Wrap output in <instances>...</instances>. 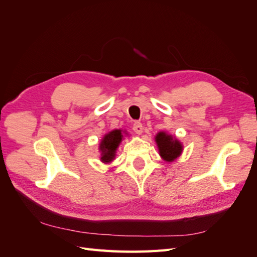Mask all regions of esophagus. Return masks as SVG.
<instances>
[{"label": "esophagus", "instance_id": "obj_1", "mask_svg": "<svg viewBox=\"0 0 257 257\" xmlns=\"http://www.w3.org/2000/svg\"><path fill=\"white\" fill-rule=\"evenodd\" d=\"M143 124L141 122H135L133 125V131L136 134H142L143 133Z\"/></svg>", "mask_w": 257, "mask_h": 257}]
</instances>
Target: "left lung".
Here are the masks:
<instances>
[{
	"mask_svg": "<svg viewBox=\"0 0 257 257\" xmlns=\"http://www.w3.org/2000/svg\"><path fill=\"white\" fill-rule=\"evenodd\" d=\"M154 139L158 146L160 157L165 162L172 163L181 155L183 146L176 136L168 134L165 131H162L155 135Z\"/></svg>",
	"mask_w": 257,
	"mask_h": 257,
	"instance_id": "obj_1",
	"label": "left lung"
}]
</instances>
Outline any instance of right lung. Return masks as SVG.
I'll use <instances>...</instances> for the list:
<instances>
[{
	"mask_svg": "<svg viewBox=\"0 0 257 257\" xmlns=\"http://www.w3.org/2000/svg\"><path fill=\"white\" fill-rule=\"evenodd\" d=\"M123 134H126L125 131L122 130H112L109 133H107L100 139L98 145V150L100 152V162H103L104 164H109L114 158L116 150L121 144V142L124 139Z\"/></svg>",
	"mask_w": 257,
	"mask_h": 257,
	"instance_id": "right-lung-1",
	"label": "right lung"
}]
</instances>
